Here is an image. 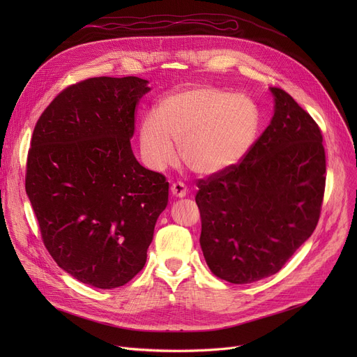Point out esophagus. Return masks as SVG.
I'll use <instances>...</instances> for the list:
<instances>
[{
    "label": "esophagus",
    "instance_id": "obj_1",
    "mask_svg": "<svg viewBox=\"0 0 357 357\" xmlns=\"http://www.w3.org/2000/svg\"><path fill=\"white\" fill-rule=\"evenodd\" d=\"M171 192L174 197H178V198H182L186 195V192H188V190H186V186L183 182H174L171 185Z\"/></svg>",
    "mask_w": 357,
    "mask_h": 357
}]
</instances>
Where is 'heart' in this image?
I'll return each instance as SVG.
<instances>
[{
  "label": "heart",
  "instance_id": "1",
  "mask_svg": "<svg viewBox=\"0 0 357 357\" xmlns=\"http://www.w3.org/2000/svg\"><path fill=\"white\" fill-rule=\"evenodd\" d=\"M259 114L252 101L213 86H197L163 98L155 117L143 119L139 146L149 167L162 171L175 160L198 174H215L238 163L252 147Z\"/></svg>",
  "mask_w": 357,
  "mask_h": 357
}]
</instances>
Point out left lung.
<instances>
[{"mask_svg":"<svg viewBox=\"0 0 357 357\" xmlns=\"http://www.w3.org/2000/svg\"><path fill=\"white\" fill-rule=\"evenodd\" d=\"M271 91L275 114L245 158L197 182L204 257L237 285L282 269L315 230L324 198L321 130L287 91Z\"/></svg>","mask_w":357,"mask_h":357,"instance_id":"8db88e82","label":"left lung"}]
</instances>
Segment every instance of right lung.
Here are the masks:
<instances>
[{"instance_id": "add662e5", "label": "right lung", "mask_w": 357, "mask_h": 357, "mask_svg": "<svg viewBox=\"0 0 357 357\" xmlns=\"http://www.w3.org/2000/svg\"><path fill=\"white\" fill-rule=\"evenodd\" d=\"M137 77L88 78L61 91L34 126L26 192L43 245L79 282L112 289L144 266L169 182L135 158Z\"/></svg>"}]
</instances>
